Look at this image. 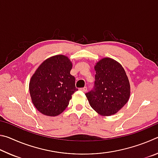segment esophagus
Returning <instances> with one entry per match:
<instances>
[{
    "label": "esophagus",
    "instance_id": "1",
    "mask_svg": "<svg viewBox=\"0 0 158 158\" xmlns=\"http://www.w3.org/2000/svg\"><path fill=\"white\" fill-rule=\"evenodd\" d=\"M80 90H81V91H83V92H84V93H85L87 91V88L86 87H84V88H81V89H79Z\"/></svg>",
    "mask_w": 158,
    "mask_h": 158
}]
</instances>
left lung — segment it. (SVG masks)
<instances>
[{
  "instance_id": "1",
  "label": "left lung",
  "mask_w": 158,
  "mask_h": 158,
  "mask_svg": "<svg viewBox=\"0 0 158 158\" xmlns=\"http://www.w3.org/2000/svg\"><path fill=\"white\" fill-rule=\"evenodd\" d=\"M95 87L85 93L91 107L101 116L116 114L130 97V85L125 69L111 58H103L95 63Z\"/></svg>"
}]
</instances>
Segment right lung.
Wrapping results in <instances>:
<instances>
[{
  "instance_id": "1",
  "label": "right lung",
  "mask_w": 158,
  "mask_h": 158,
  "mask_svg": "<svg viewBox=\"0 0 158 158\" xmlns=\"http://www.w3.org/2000/svg\"><path fill=\"white\" fill-rule=\"evenodd\" d=\"M72 61L64 55L44 60L31 77L29 92L37 111L48 116H56L67 108L72 95L77 91L75 78L70 74Z\"/></svg>"
}]
</instances>
